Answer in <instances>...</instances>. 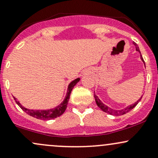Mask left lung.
<instances>
[{"label": "left lung", "instance_id": "obj_1", "mask_svg": "<svg viewBox=\"0 0 158 158\" xmlns=\"http://www.w3.org/2000/svg\"><path fill=\"white\" fill-rule=\"evenodd\" d=\"M133 44L135 46V48H136V50L138 52H140V50H139V47H138V45L136 44L135 43V42H133ZM140 54H141V52H140ZM141 56V59H142V60L144 62V60H143V58H142V55H140ZM94 97H95V99H96V105H97L98 106V107H99V108H100V109L101 110H102L103 111H104V112H106V113H108V114H111V115H115V116H120V115H123V114H127V112H129V111H131L132 109H133V108H134V107H135L136 106V105L138 104L139 103V102L141 100V99H142V97L140 98L138 100V101L136 102H135L134 103V104H133V105H131V106H127V108H123V109H121V110H114V109H111V108H109V107H108V106H106V105L105 104H103L102 102L101 101H100V99H99V98L97 97V96H96V95L94 94Z\"/></svg>", "mask_w": 158, "mask_h": 158}]
</instances>
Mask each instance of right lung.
<instances>
[{
    "instance_id": "add662e5",
    "label": "right lung",
    "mask_w": 158,
    "mask_h": 158,
    "mask_svg": "<svg viewBox=\"0 0 158 158\" xmlns=\"http://www.w3.org/2000/svg\"><path fill=\"white\" fill-rule=\"evenodd\" d=\"M80 81V78L75 79L74 81H73L72 83H70V84L69 85V87H68V91L67 94H66L65 99H64V101L61 103L59 106H58L56 108H52V109L49 110H30L28 109V108H25L23 106H21L19 101L16 99L15 97L14 99L16 101V104L18 105L23 111H25V113H27L28 114H29L30 116L34 117L35 118H38V119L40 120H50L53 119V118H58V117L62 115V114L65 112L66 108H67L68 102H69V98H70L71 93H72V90L74 88V86L76 85L77 82Z\"/></svg>"
}]
</instances>
